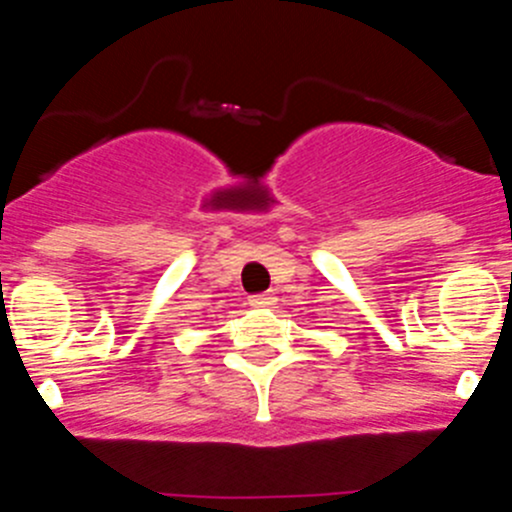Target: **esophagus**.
<instances>
[{
	"mask_svg": "<svg viewBox=\"0 0 512 512\" xmlns=\"http://www.w3.org/2000/svg\"><path fill=\"white\" fill-rule=\"evenodd\" d=\"M248 302H251V307H274L277 305V297L271 295V292H261V295H253Z\"/></svg>",
	"mask_w": 512,
	"mask_h": 512,
	"instance_id": "obj_1",
	"label": "esophagus"
}]
</instances>
